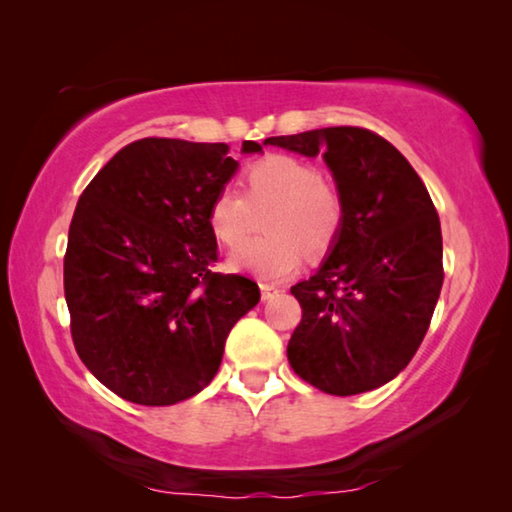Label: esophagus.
Masks as SVG:
<instances>
[{"label":"esophagus","instance_id":"34e87169","mask_svg":"<svg viewBox=\"0 0 512 512\" xmlns=\"http://www.w3.org/2000/svg\"><path fill=\"white\" fill-rule=\"evenodd\" d=\"M259 289H262V299H264V301L276 299V296L282 292L280 287H276V285H266V282H264V285H259Z\"/></svg>","mask_w":512,"mask_h":512}]
</instances>
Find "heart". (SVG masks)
I'll return each instance as SVG.
<instances>
[{"mask_svg": "<svg viewBox=\"0 0 512 512\" xmlns=\"http://www.w3.org/2000/svg\"><path fill=\"white\" fill-rule=\"evenodd\" d=\"M246 195L234 188L218 190L209 204V230L227 248H236L267 213L270 232L236 250L230 266L276 282L301 269L303 250L322 257L338 239L345 209L340 193L308 160L269 154L243 172Z\"/></svg>", "mask_w": 512, "mask_h": 512, "instance_id": "1", "label": "heart"}]
</instances>
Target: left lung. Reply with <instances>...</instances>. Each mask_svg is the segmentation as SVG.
I'll return each mask as SVG.
<instances>
[{"label": "left lung", "instance_id": "obj_1", "mask_svg": "<svg viewBox=\"0 0 512 512\" xmlns=\"http://www.w3.org/2000/svg\"><path fill=\"white\" fill-rule=\"evenodd\" d=\"M264 144L310 158L322 151L345 209L331 255L292 287L303 315L289 365L331 395L384 386L421 347L444 285L430 193L409 160L368 128H317Z\"/></svg>", "mask_w": 512, "mask_h": 512}]
</instances>
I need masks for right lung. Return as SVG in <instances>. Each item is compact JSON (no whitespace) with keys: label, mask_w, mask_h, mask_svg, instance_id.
<instances>
[{"label":"right lung","mask_w":512,"mask_h":512,"mask_svg":"<svg viewBox=\"0 0 512 512\" xmlns=\"http://www.w3.org/2000/svg\"><path fill=\"white\" fill-rule=\"evenodd\" d=\"M227 151L144 137L103 165L75 207L64 255L73 345L128 402L167 407L200 393L232 326L259 301L255 280L211 271L209 204L239 167Z\"/></svg>","instance_id":"1"}]
</instances>
